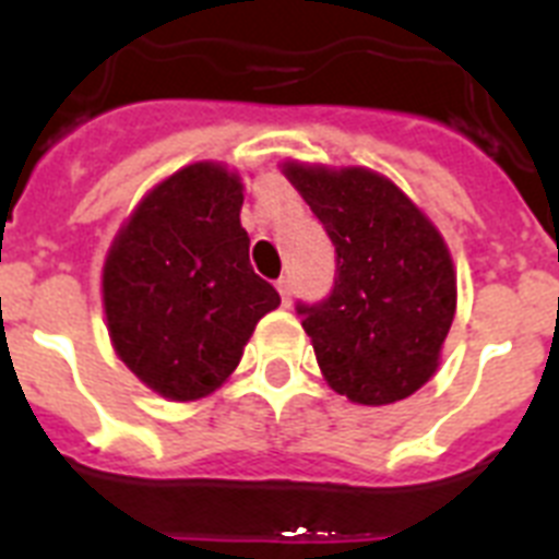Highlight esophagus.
Listing matches in <instances>:
<instances>
[{"instance_id":"obj_1","label":"esophagus","mask_w":559,"mask_h":559,"mask_svg":"<svg viewBox=\"0 0 559 559\" xmlns=\"http://www.w3.org/2000/svg\"><path fill=\"white\" fill-rule=\"evenodd\" d=\"M276 290H280V296H283V305L290 302V280L288 276H280L276 280Z\"/></svg>"}]
</instances>
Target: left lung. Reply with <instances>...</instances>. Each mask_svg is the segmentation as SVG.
Returning <instances> with one entry per match:
<instances>
[{"label": "left lung", "mask_w": 559, "mask_h": 559, "mask_svg": "<svg viewBox=\"0 0 559 559\" xmlns=\"http://www.w3.org/2000/svg\"><path fill=\"white\" fill-rule=\"evenodd\" d=\"M283 173L335 246L328 299L296 305L330 389L389 406L426 386L456 313V274L437 226L367 167L288 162Z\"/></svg>", "instance_id": "left-lung-1"}]
</instances>
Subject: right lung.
<instances>
[{"instance_id":"right-lung-1","label":"right lung","mask_w":559,"mask_h":559,"mask_svg":"<svg viewBox=\"0 0 559 559\" xmlns=\"http://www.w3.org/2000/svg\"><path fill=\"white\" fill-rule=\"evenodd\" d=\"M240 176L195 162L153 187L103 265L108 335L128 369L167 400H199L243 358L280 305L249 263Z\"/></svg>"}]
</instances>
